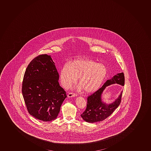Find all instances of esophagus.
<instances>
[{"label": "esophagus", "instance_id": "esophagus-1", "mask_svg": "<svg viewBox=\"0 0 151 151\" xmlns=\"http://www.w3.org/2000/svg\"><path fill=\"white\" fill-rule=\"evenodd\" d=\"M77 96V94L73 93H69L68 95V98H71V97H76Z\"/></svg>", "mask_w": 151, "mask_h": 151}]
</instances>
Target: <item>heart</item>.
Here are the masks:
<instances>
[{
	"label": "heart",
	"instance_id": "heart-1",
	"mask_svg": "<svg viewBox=\"0 0 151 151\" xmlns=\"http://www.w3.org/2000/svg\"><path fill=\"white\" fill-rule=\"evenodd\" d=\"M107 68L101 63L88 59L73 60L70 65L66 64L60 72L61 83L69 89L76 82L85 92H95L100 88L107 74Z\"/></svg>",
	"mask_w": 151,
	"mask_h": 151
}]
</instances>
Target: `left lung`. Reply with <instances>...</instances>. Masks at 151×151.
<instances>
[{
  "label": "left lung",
  "instance_id": "1",
  "mask_svg": "<svg viewBox=\"0 0 151 151\" xmlns=\"http://www.w3.org/2000/svg\"><path fill=\"white\" fill-rule=\"evenodd\" d=\"M115 83L124 85V76L123 73H117L111 79L107 80L101 88L87 98L86 109L81 114V117L85 121L92 123L103 121L118 107L121 101L123 91L118 98L111 104H106L101 100V95L106 87Z\"/></svg>",
  "mask_w": 151,
  "mask_h": 151
}]
</instances>
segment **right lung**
I'll list each match as a JSON object with an SVG mask.
<instances>
[{"mask_svg": "<svg viewBox=\"0 0 151 151\" xmlns=\"http://www.w3.org/2000/svg\"><path fill=\"white\" fill-rule=\"evenodd\" d=\"M58 80V73L50 55H40L29 64L22 81V94L33 117L44 122L56 119L67 97Z\"/></svg>", "mask_w": 151, "mask_h": 151, "instance_id": "right-lung-1", "label": "right lung"}]
</instances>
